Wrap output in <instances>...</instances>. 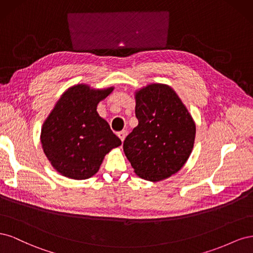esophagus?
I'll return each mask as SVG.
<instances>
[{"label":"esophagus","mask_w":253,"mask_h":253,"mask_svg":"<svg viewBox=\"0 0 253 253\" xmlns=\"http://www.w3.org/2000/svg\"><path fill=\"white\" fill-rule=\"evenodd\" d=\"M117 135H118L119 138L121 139V141H124L125 138H126V129H122V131L117 133Z\"/></svg>","instance_id":"esophagus-1"}]
</instances>
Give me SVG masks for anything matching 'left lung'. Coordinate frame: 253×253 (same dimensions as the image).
Returning <instances> with one entry per match:
<instances>
[{"label": "left lung", "mask_w": 253, "mask_h": 253, "mask_svg": "<svg viewBox=\"0 0 253 253\" xmlns=\"http://www.w3.org/2000/svg\"><path fill=\"white\" fill-rule=\"evenodd\" d=\"M138 126L124 142V151L139 177L158 181L177 173L193 149L195 124L175 91L150 84L136 94Z\"/></svg>", "instance_id": "8db88e82"}]
</instances>
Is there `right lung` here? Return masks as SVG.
<instances>
[{
	"instance_id": "1",
	"label": "right lung",
	"mask_w": 253,
	"mask_h": 253,
	"mask_svg": "<svg viewBox=\"0 0 253 253\" xmlns=\"http://www.w3.org/2000/svg\"><path fill=\"white\" fill-rule=\"evenodd\" d=\"M113 87L90 89L79 84L61 96L45 120L41 143L55 169L73 179L96 174L105 154L121 144L108 122L99 116L97 105Z\"/></svg>"
}]
</instances>
